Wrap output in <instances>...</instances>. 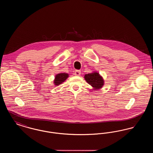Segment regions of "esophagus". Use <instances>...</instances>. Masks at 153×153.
<instances>
[{
    "label": "esophagus",
    "instance_id": "1",
    "mask_svg": "<svg viewBox=\"0 0 153 153\" xmlns=\"http://www.w3.org/2000/svg\"><path fill=\"white\" fill-rule=\"evenodd\" d=\"M74 74H75L76 76H80V74H81V71H79V70L76 71H75V73H74Z\"/></svg>",
    "mask_w": 153,
    "mask_h": 153
}]
</instances>
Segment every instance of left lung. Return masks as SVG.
<instances>
[{
	"mask_svg": "<svg viewBox=\"0 0 153 153\" xmlns=\"http://www.w3.org/2000/svg\"><path fill=\"white\" fill-rule=\"evenodd\" d=\"M84 79L88 83L94 88L95 90L101 89L104 85V80L99 73L95 72L92 73L86 74Z\"/></svg>",
	"mask_w": 153,
	"mask_h": 153,
	"instance_id": "1",
	"label": "left lung"
}]
</instances>
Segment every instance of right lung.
Here are the masks:
<instances>
[{"label": "right lung", "mask_w": 153, "mask_h": 153, "mask_svg": "<svg viewBox=\"0 0 153 153\" xmlns=\"http://www.w3.org/2000/svg\"><path fill=\"white\" fill-rule=\"evenodd\" d=\"M68 77H69V74L68 73H58L55 76V79L54 80V84L56 86H58L59 84L64 82Z\"/></svg>", "instance_id": "add662e5"}]
</instances>
